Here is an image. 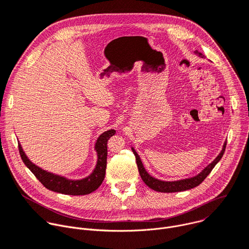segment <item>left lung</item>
<instances>
[{
    "label": "left lung",
    "mask_w": 249,
    "mask_h": 249,
    "mask_svg": "<svg viewBox=\"0 0 249 249\" xmlns=\"http://www.w3.org/2000/svg\"><path fill=\"white\" fill-rule=\"evenodd\" d=\"M195 53L198 54L199 56L204 57L201 52H198L196 50ZM226 145H227V142L224 143L222 151L219 152V154L215 157V159L212 163H210L208 166L206 168H204L202 170V172H200L198 175H196L194 177H191V178L177 180V181H162V180H158V179L152 177L151 175H149L147 173V171L145 170L144 166H143V164L141 160L140 155L136 153V151L133 149V147H131V149H132V152L135 156L137 168H139L140 175H141L142 179L143 180V182L150 189H152L154 191L161 192V193H174V192H182V191L190 190V189H193V188L199 186L207 178V176L211 173V171L213 169V167L215 166L216 163L220 160V158L223 157V155L225 153V150H226Z\"/></svg>",
    "instance_id": "8db88e82"
}]
</instances>
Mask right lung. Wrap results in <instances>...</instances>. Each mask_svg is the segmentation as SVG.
Masks as SVG:
<instances>
[{
    "label": "right lung",
    "mask_w": 249,
    "mask_h": 249,
    "mask_svg": "<svg viewBox=\"0 0 249 249\" xmlns=\"http://www.w3.org/2000/svg\"><path fill=\"white\" fill-rule=\"evenodd\" d=\"M116 133L115 129H109L103 132L97 140L95 149L97 151L98 159L96 167L93 172L86 178L80 180H71L67 179L63 176L53 174L47 172L37 165L34 164L25 153L23 152L21 145L18 143V151L20 157L25 164V166L29 168L34 175L38 179V181L48 190L60 193V194L72 195V196H80V195H88L90 193L97 190L104 181L106 175L107 168V143L110 136Z\"/></svg>",
    "instance_id": "right-lung-1"
}]
</instances>
